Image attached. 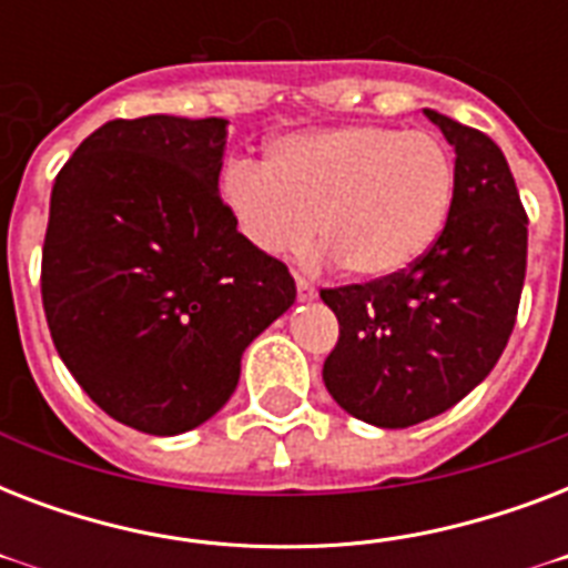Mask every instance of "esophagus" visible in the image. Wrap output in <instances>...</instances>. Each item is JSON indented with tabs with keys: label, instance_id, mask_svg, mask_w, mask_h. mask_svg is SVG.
I'll use <instances>...</instances> for the list:
<instances>
[{
	"label": "esophagus",
	"instance_id": "34e87169",
	"mask_svg": "<svg viewBox=\"0 0 568 568\" xmlns=\"http://www.w3.org/2000/svg\"><path fill=\"white\" fill-rule=\"evenodd\" d=\"M297 297H301V301H315V297H318V288H315L306 276H297Z\"/></svg>",
	"mask_w": 568,
	"mask_h": 568
}]
</instances>
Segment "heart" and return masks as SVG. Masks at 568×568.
Returning a JSON list of instances; mask_svg holds the SVG:
<instances>
[{
    "label": "heart",
    "mask_w": 568,
    "mask_h": 568,
    "mask_svg": "<svg viewBox=\"0 0 568 568\" xmlns=\"http://www.w3.org/2000/svg\"><path fill=\"white\" fill-rule=\"evenodd\" d=\"M454 182V159L430 132L336 126L280 138L265 168L232 162L221 203L258 253H301L321 232L347 274L388 280L439 239Z\"/></svg>",
    "instance_id": "heart-1"
}]
</instances>
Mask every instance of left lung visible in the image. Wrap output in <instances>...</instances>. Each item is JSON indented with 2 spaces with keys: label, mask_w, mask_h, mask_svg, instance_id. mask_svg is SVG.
I'll list each match as a JSON object with an SVG mask.
<instances>
[{
  "label": "left lung",
  "mask_w": 568,
  "mask_h": 568,
  "mask_svg": "<svg viewBox=\"0 0 568 568\" xmlns=\"http://www.w3.org/2000/svg\"><path fill=\"white\" fill-rule=\"evenodd\" d=\"M424 114L457 153L439 239L404 274L321 292L338 318L324 386L345 413L388 430L445 413L493 372L528 267V214L498 144Z\"/></svg>",
  "instance_id": "8db88e82"
}]
</instances>
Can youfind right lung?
<instances>
[{
    "mask_svg": "<svg viewBox=\"0 0 568 568\" xmlns=\"http://www.w3.org/2000/svg\"><path fill=\"white\" fill-rule=\"evenodd\" d=\"M226 120H109L61 168L40 294L58 356L93 404L150 436L194 430L241 354L297 297L217 194Z\"/></svg>",
    "mask_w": 568,
    "mask_h": 568,
    "instance_id": "obj_1",
    "label": "right lung"
}]
</instances>
